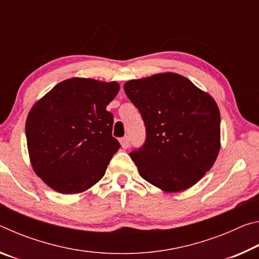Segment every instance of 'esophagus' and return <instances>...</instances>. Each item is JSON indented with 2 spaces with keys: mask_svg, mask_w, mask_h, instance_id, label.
Masks as SVG:
<instances>
[{
  "mask_svg": "<svg viewBox=\"0 0 259 259\" xmlns=\"http://www.w3.org/2000/svg\"><path fill=\"white\" fill-rule=\"evenodd\" d=\"M121 145L123 148H128L130 146V139L129 137H123L121 139Z\"/></svg>",
  "mask_w": 259,
  "mask_h": 259,
  "instance_id": "esophagus-1",
  "label": "esophagus"
}]
</instances>
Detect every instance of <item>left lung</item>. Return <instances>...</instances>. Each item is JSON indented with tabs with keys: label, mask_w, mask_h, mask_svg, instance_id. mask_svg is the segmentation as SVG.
I'll use <instances>...</instances> for the list:
<instances>
[{
	"label": "left lung",
	"mask_w": 259,
	"mask_h": 259,
	"mask_svg": "<svg viewBox=\"0 0 259 259\" xmlns=\"http://www.w3.org/2000/svg\"><path fill=\"white\" fill-rule=\"evenodd\" d=\"M142 114L146 140L130 153L139 175L169 193L185 191L209 171L221 150V113L208 93L177 73L125 82Z\"/></svg>",
	"instance_id": "8db88e82"
}]
</instances>
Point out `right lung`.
I'll return each instance as SVG.
<instances>
[{"mask_svg":"<svg viewBox=\"0 0 259 259\" xmlns=\"http://www.w3.org/2000/svg\"><path fill=\"white\" fill-rule=\"evenodd\" d=\"M117 82L72 77L33 105L26 120L29 160L35 174L63 194L89 190L103 178L121 145L112 136L106 106Z\"/></svg>","mask_w":259,"mask_h":259,"instance_id":"add662e5","label":"right lung"}]
</instances>
